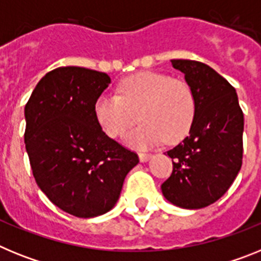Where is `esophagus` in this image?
<instances>
[{
  "mask_svg": "<svg viewBox=\"0 0 261 261\" xmlns=\"http://www.w3.org/2000/svg\"><path fill=\"white\" fill-rule=\"evenodd\" d=\"M138 156H140V161H141V162H147V161H149V159L151 158V154H146V153H140L138 154Z\"/></svg>",
  "mask_w": 261,
  "mask_h": 261,
  "instance_id": "1",
  "label": "esophagus"
}]
</instances>
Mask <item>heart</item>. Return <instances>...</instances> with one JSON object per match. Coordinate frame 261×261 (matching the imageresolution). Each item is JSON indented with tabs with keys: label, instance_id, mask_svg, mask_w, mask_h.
Returning a JSON list of instances; mask_svg holds the SVG:
<instances>
[{
	"label": "heart",
	"instance_id": "heart-1",
	"mask_svg": "<svg viewBox=\"0 0 261 261\" xmlns=\"http://www.w3.org/2000/svg\"><path fill=\"white\" fill-rule=\"evenodd\" d=\"M196 99L186 81L142 71L119 85V95L103 94L94 105V115L103 132L121 137L140 119L142 124L126 136V144L145 149L165 138L175 144L190 132Z\"/></svg>",
	"mask_w": 261,
	"mask_h": 261
}]
</instances>
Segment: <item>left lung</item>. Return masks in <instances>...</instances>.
Instances as JSON below:
<instances>
[{
	"mask_svg": "<svg viewBox=\"0 0 261 261\" xmlns=\"http://www.w3.org/2000/svg\"><path fill=\"white\" fill-rule=\"evenodd\" d=\"M196 99L190 133L168 150L172 174L162 184L167 201L201 209L221 199L242 167L243 112L231 85L214 69L192 60H171Z\"/></svg>",
	"mask_w": 261,
	"mask_h": 261,
	"instance_id": "1",
	"label": "left lung"
}]
</instances>
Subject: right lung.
Returning <instances> with one entry per match:
<instances>
[{
  "label": "right lung",
  "mask_w": 261,
  "mask_h": 261,
  "mask_svg": "<svg viewBox=\"0 0 261 261\" xmlns=\"http://www.w3.org/2000/svg\"><path fill=\"white\" fill-rule=\"evenodd\" d=\"M111 84L102 71L62 66L39 81L24 107V144L36 184L61 211L93 218L116 205L137 154L108 137L94 115Z\"/></svg>",
  "instance_id": "right-lung-1"
}]
</instances>
